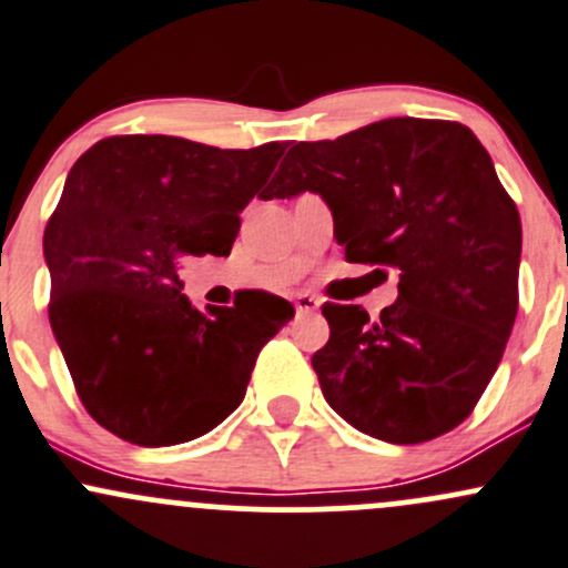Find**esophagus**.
<instances>
[{
    "mask_svg": "<svg viewBox=\"0 0 568 568\" xmlns=\"http://www.w3.org/2000/svg\"><path fill=\"white\" fill-rule=\"evenodd\" d=\"M294 304H296L298 315H310V313H317V310H321V298L313 294H296Z\"/></svg>",
    "mask_w": 568,
    "mask_h": 568,
    "instance_id": "34e87169",
    "label": "esophagus"
}]
</instances>
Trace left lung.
<instances>
[{
  "instance_id": "left-lung-1",
  "label": "left lung",
  "mask_w": 568,
  "mask_h": 568,
  "mask_svg": "<svg viewBox=\"0 0 568 568\" xmlns=\"http://www.w3.org/2000/svg\"><path fill=\"white\" fill-rule=\"evenodd\" d=\"M304 191L332 207L347 261L398 272L375 321L323 304L332 336L313 369L328 407L390 445L447 434L488 388L517 315L520 215L488 151L456 121L388 118L291 148L264 199Z\"/></svg>"
}]
</instances>
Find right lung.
<instances>
[{
    "label": "right lung",
    "mask_w": 568,
    "mask_h": 568,
    "mask_svg": "<svg viewBox=\"0 0 568 568\" xmlns=\"http://www.w3.org/2000/svg\"><path fill=\"white\" fill-rule=\"evenodd\" d=\"M285 145L221 151L183 136L97 142L72 166L42 236L51 328L93 420L142 447L213 432L245 398L266 339L294 317L285 298L245 291L196 310L180 266L229 255L240 213Z\"/></svg>",
    "instance_id": "1"
}]
</instances>
